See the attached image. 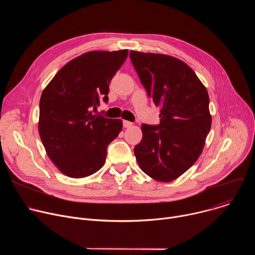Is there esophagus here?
<instances>
[{
	"label": "esophagus",
	"mask_w": 255,
	"mask_h": 255,
	"mask_svg": "<svg viewBox=\"0 0 255 255\" xmlns=\"http://www.w3.org/2000/svg\"><path fill=\"white\" fill-rule=\"evenodd\" d=\"M132 122H129V121H123V127L124 128H130L132 126Z\"/></svg>",
	"instance_id": "esophagus-1"
}]
</instances>
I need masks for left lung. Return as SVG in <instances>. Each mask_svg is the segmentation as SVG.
I'll list each match as a JSON object with an SVG mask.
<instances>
[{
    "instance_id": "obj_1",
    "label": "left lung",
    "mask_w": 255,
    "mask_h": 255,
    "mask_svg": "<svg viewBox=\"0 0 255 255\" xmlns=\"http://www.w3.org/2000/svg\"><path fill=\"white\" fill-rule=\"evenodd\" d=\"M130 59L148 97L160 107V123L142 124L134 154L145 173L167 183L202 153L212 124L209 95L194 70L177 58L132 50Z\"/></svg>"
}]
</instances>
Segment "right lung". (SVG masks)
Here are the masks:
<instances>
[{"label":"right lung","instance_id":"add662e5","mask_svg":"<svg viewBox=\"0 0 255 255\" xmlns=\"http://www.w3.org/2000/svg\"><path fill=\"white\" fill-rule=\"evenodd\" d=\"M127 55V49L87 52L60 68L44 89L39 134L47 155L65 175L80 178L98 171L108 145L122 130L120 119L93 111L108 102L109 84Z\"/></svg>","mask_w":255,"mask_h":255}]
</instances>
